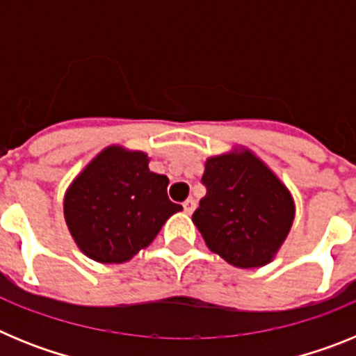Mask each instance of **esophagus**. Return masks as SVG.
I'll return each mask as SVG.
<instances>
[{"mask_svg":"<svg viewBox=\"0 0 356 356\" xmlns=\"http://www.w3.org/2000/svg\"><path fill=\"white\" fill-rule=\"evenodd\" d=\"M184 210L185 213H193L194 210H196V201H194L193 197H188L187 201H184Z\"/></svg>","mask_w":356,"mask_h":356,"instance_id":"obj_1","label":"esophagus"}]
</instances>
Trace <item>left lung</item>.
Wrapping results in <instances>:
<instances>
[{
  "mask_svg": "<svg viewBox=\"0 0 356 356\" xmlns=\"http://www.w3.org/2000/svg\"><path fill=\"white\" fill-rule=\"evenodd\" d=\"M201 184L193 221L207 246L241 269L271 262L294 221L287 187L250 151L207 160Z\"/></svg>",
  "mask_w": 356,
  "mask_h": 356,
  "instance_id": "8db88e82",
  "label": "left lung"
}]
</instances>
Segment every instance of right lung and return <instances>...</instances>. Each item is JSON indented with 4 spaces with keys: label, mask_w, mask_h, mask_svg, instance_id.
<instances>
[{
    "label": "right lung",
    "mask_w": 356,
    "mask_h": 356,
    "mask_svg": "<svg viewBox=\"0 0 356 356\" xmlns=\"http://www.w3.org/2000/svg\"><path fill=\"white\" fill-rule=\"evenodd\" d=\"M147 162L143 151L110 146L67 188L65 222L89 259L127 262L181 210L168 197V176L151 172Z\"/></svg>",
    "instance_id": "add662e5"
}]
</instances>
